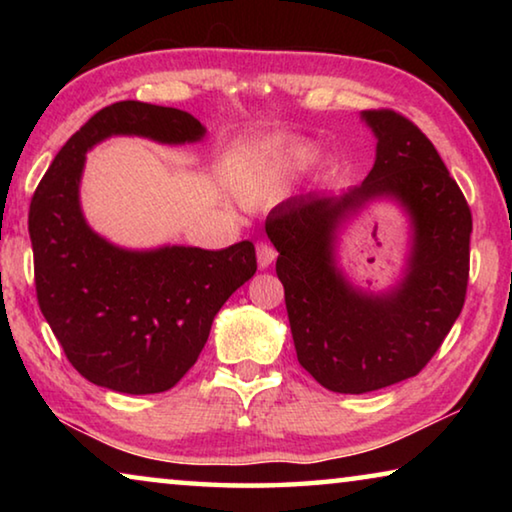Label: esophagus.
Wrapping results in <instances>:
<instances>
[{
	"label": "esophagus",
	"mask_w": 512,
	"mask_h": 512,
	"mask_svg": "<svg viewBox=\"0 0 512 512\" xmlns=\"http://www.w3.org/2000/svg\"><path fill=\"white\" fill-rule=\"evenodd\" d=\"M275 248L271 244H266V241H259L257 244V266L259 268H268L275 262Z\"/></svg>",
	"instance_id": "1"
}]
</instances>
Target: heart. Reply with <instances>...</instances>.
Returning a JSON list of instances; mask_svg holds the SVG:
<instances>
[{
    "instance_id": "heart-1",
    "label": "heart",
    "mask_w": 512,
    "mask_h": 512,
    "mask_svg": "<svg viewBox=\"0 0 512 512\" xmlns=\"http://www.w3.org/2000/svg\"><path fill=\"white\" fill-rule=\"evenodd\" d=\"M316 162V149L309 144H293L257 155L232 173V183L244 196H262L280 192L296 173Z\"/></svg>"
}]
</instances>
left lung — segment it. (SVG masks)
<instances>
[{"label": "left lung", "mask_w": 512, "mask_h": 512, "mask_svg": "<svg viewBox=\"0 0 512 512\" xmlns=\"http://www.w3.org/2000/svg\"><path fill=\"white\" fill-rule=\"evenodd\" d=\"M377 140L361 185L293 196L271 210L266 235L300 366L334 393L361 395L415 377L465 302L472 214L418 126L393 110H363ZM391 200L410 221V255L396 287L366 292L338 266V235L361 209Z\"/></svg>", "instance_id": "1"}]
</instances>
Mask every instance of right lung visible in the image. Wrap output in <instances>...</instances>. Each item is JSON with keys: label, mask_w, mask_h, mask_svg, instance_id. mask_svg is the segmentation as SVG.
Returning a JSON list of instances; mask_svg holds the SVG:
<instances>
[{"label": "right lung", "mask_w": 512, "mask_h": 512, "mask_svg": "<svg viewBox=\"0 0 512 512\" xmlns=\"http://www.w3.org/2000/svg\"><path fill=\"white\" fill-rule=\"evenodd\" d=\"M205 133L185 110L112 103L69 137L33 194L29 235L42 316L92 384L126 395L169 391L196 363L223 302L257 271L250 241L135 250L85 221L81 178L94 146L115 135L178 146Z\"/></svg>", "instance_id": "right-lung-1"}]
</instances>
